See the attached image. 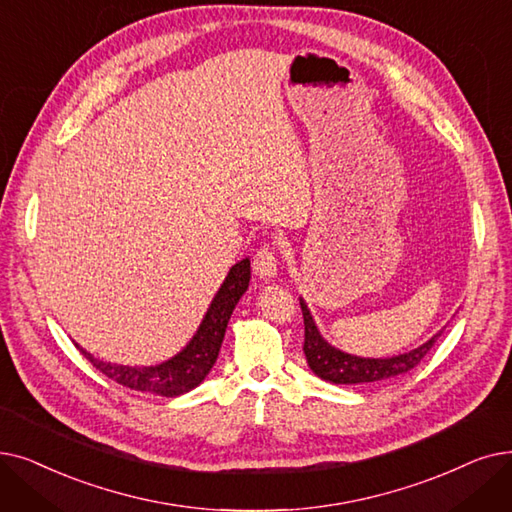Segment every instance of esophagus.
<instances>
[{
    "instance_id": "34e87169",
    "label": "esophagus",
    "mask_w": 512,
    "mask_h": 512,
    "mask_svg": "<svg viewBox=\"0 0 512 512\" xmlns=\"http://www.w3.org/2000/svg\"><path fill=\"white\" fill-rule=\"evenodd\" d=\"M253 270L261 280H270L278 272V257L272 247H261L253 257Z\"/></svg>"
}]
</instances>
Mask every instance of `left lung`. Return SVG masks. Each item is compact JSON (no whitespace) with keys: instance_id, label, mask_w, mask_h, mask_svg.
Returning a JSON list of instances; mask_svg holds the SVG:
<instances>
[{"instance_id":"left-lung-1","label":"left lung","mask_w":512,"mask_h":512,"mask_svg":"<svg viewBox=\"0 0 512 512\" xmlns=\"http://www.w3.org/2000/svg\"><path fill=\"white\" fill-rule=\"evenodd\" d=\"M299 301H301L303 324H305L303 351H305L307 364L311 370H314V374L320 376V379L335 385L383 383V381L395 379L399 374H406L422 362V358L431 351V347L437 343V339L443 332L439 330L437 335L431 337L427 343H422L420 347L408 353L393 355V358H358V355L345 353L337 347H332L328 341H324L314 318L309 314L305 301L303 299Z\"/></svg>"}]
</instances>
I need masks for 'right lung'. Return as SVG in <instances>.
<instances>
[{
  "instance_id": "1",
  "label": "right lung",
  "mask_w": 512,
  "mask_h": 512,
  "mask_svg": "<svg viewBox=\"0 0 512 512\" xmlns=\"http://www.w3.org/2000/svg\"><path fill=\"white\" fill-rule=\"evenodd\" d=\"M251 280V261L242 259L236 265H232V270L228 272L224 284L213 297L207 314L198 326L196 335L192 341L177 353L171 360L157 364V366H119V364H110L94 358L92 353H87L85 349L79 351L90 360L102 374H106L108 379L117 381L123 387H129L133 391H146L154 395H163V397H175L188 393L190 389L198 387L209 370L213 368L221 341H224L226 328L230 322L232 311L238 303V299L244 295V291L249 288Z\"/></svg>"
}]
</instances>
